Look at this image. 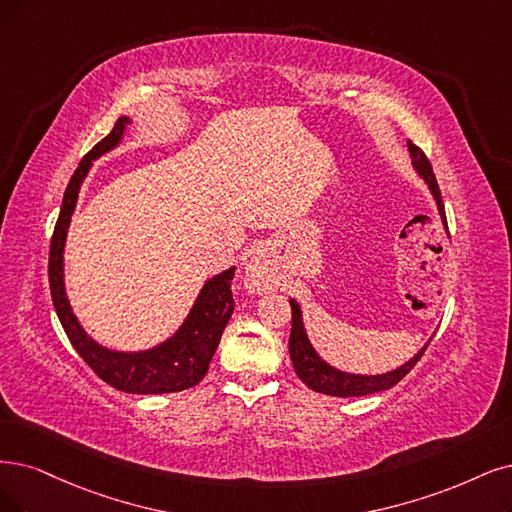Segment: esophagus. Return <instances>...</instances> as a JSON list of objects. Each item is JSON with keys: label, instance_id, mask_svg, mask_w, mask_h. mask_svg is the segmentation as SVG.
<instances>
[{"label": "esophagus", "instance_id": "obj_1", "mask_svg": "<svg viewBox=\"0 0 512 512\" xmlns=\"http://www.w3.org/2000/svg\"><path fill=\"white\" fill-rule=\"evenodd\" d=\"M272 285V268H270V259L259 253L251 259L249 268H246V287L253 291L268 289Z\"/></svg>", "mask_w": 512, "mask_h": 512}]
</instances>
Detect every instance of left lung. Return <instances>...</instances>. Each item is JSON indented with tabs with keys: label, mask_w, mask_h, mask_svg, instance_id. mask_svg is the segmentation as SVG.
Here are the masks:
<instances>
[{
	"label": "left lung",
	"mask_w": 512,
	"mask_h": 512,
	"mask_svg": "<svg viewBox=\"0 0 512 512\" xmlns=\"http://www.w3.org/2000/svg\"><path fill=\"white\" fill-rule=\"evenodd\" d=\"M409 151H411L415 168H418V173L430 185V192L434 194V198H437L439 211H441V215L447 223L441 189H439L437 177H434L430 160L426 158L424 151L411 141H409ZM291 318H293V325H291V337H289V352H291V361H293L295 373L299 375V380L304 382L306 386H310L314 392H323V394H331V396H365V394L388 390V388L399 384L403 377L415 365H418V361L424 356V352L428 348V346H424L418 354L411 358L407 365H403L401 369H396V371H390L386 375H350V373H344V371H337V369L329 367L323 361V358H318V354L314 352V348L310 346L308 337H306L304 323H301V312H299V306L295 304V299H291Z\"/></svg>",
	"instance_id": "obj_1"
}]
</instances>
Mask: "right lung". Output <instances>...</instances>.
<instances>
[{
    "label": "right lung",
    "instance_id": "1",
    "mask_svg": "<svg viewBox=\"0 0 512 512\" xmlns=\"http://www.w3.org/2000/svg\"><path fill=\"white\" fill-rule=\"evenodd\" d=\"M126 124L128 118H120L116 126L111 128L109 135L88 151L80 166L75 168V173L65 189L63 206L54 225L48 257L52 304L56 314H59V320L71 346L78 350V354L84 358V363L97 373L103 382H107L116 390L130 394L179 392L196 386L206 375L208 365H211V358L219 346L221 333L234 312L232 278L236 268L206 282V287L202 289L192 314H189L185 325L173 339H168L166 344H162L156 350H147L141 354L109 352L99 344H94L84 333V329L78 325V320H75L63 287L65 234L75 200H78L82 179L86 177L92 160L105 154V151H109L120 141Z\"/></svg>",
    "mask_w": 512,
    "mask_h": 512
}]
</instances>
